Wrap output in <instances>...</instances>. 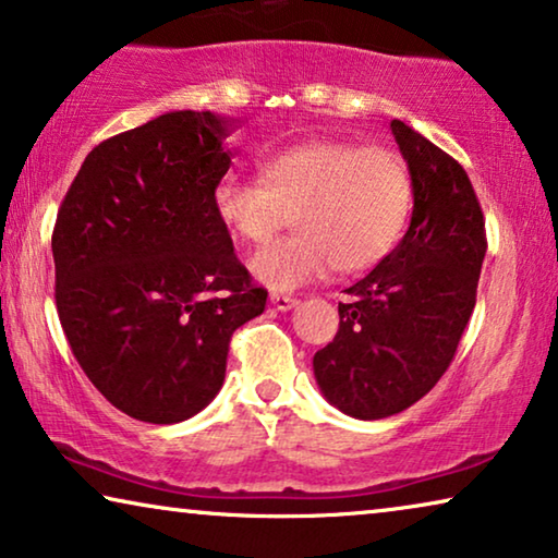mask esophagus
<instances>
[{
	"mask_svg": "<svg viewBox=\"0 0 558 558\" xmlns=\"http://www.w3.org/2000/svg\"><path fill=\"white\" fill-rule=\"evenodd\" d=\"M269 299H271V304L277 306L279 312L292 310V306H296V302H299V299H296V296H292V294H271Z\"/></svg>",
	"mask_w": 558,
	"mask_h": 558,
	"instance_id": "34e87169",
	"label": "esophagus"
}]
</instances>
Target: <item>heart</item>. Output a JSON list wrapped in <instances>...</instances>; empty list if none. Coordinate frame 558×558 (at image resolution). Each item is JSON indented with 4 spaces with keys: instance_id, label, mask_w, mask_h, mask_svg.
<instances>
[{
    "instance_id": "obj_1",
    "label": "heart",
    "mask_w": 558,
    "mask_h": 558,
    "mask_svg": "<svg viewBox=\"0 0 558 558\" xmlns=\"http://www.w3.org/2000/svg\"><path fill=\"white\" fill-rule=\"evenodd\" d=\"M262 181L223 179L214 208L233 236L266 246L294 223L299 233L254 256L262 284L287 292L337 269H373L398 244L413 206L408 163L390 148L306 141L259 163Z\"/></svg>"
}]
</instances>
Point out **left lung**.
I'll list each match as a JSON object with an SVG mask.
<instances>
[{"instance_id": "1", "label": "left lung", "mask_w": 558, "mask_h": 558, "mask_svg": "<svg viewBox=\"0 0 558 558\" xmlns=\"http://www.w3.org/2000/svg\"><path fill=\"white\" fill-rule=\"evenodd\" d=\"M413 181V219L398 246L344 289L339 329L314 354L329 405L360 420L402 413L435 387L456 357L475 306L486 221L456 158L392 120Z\"/></svg>"}]
</instances>
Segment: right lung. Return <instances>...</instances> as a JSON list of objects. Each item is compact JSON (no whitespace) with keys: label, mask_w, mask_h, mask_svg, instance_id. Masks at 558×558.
<instances>
[{"label":"right lung","mask_w":558,"mask_h":558,"mask_svg":"<svg viewBox=\"0 0 558 558\" xmlns=\"http://www.w3.org/2000/svg\"><path fill=\"white\" fill-rule=\"evenodd\" d=\"M241 120L175 110L87 153L52 231L70 350L125 415L171 425L221 390L231 335L266 306L214 208Z\"/></svg>","instance_id":"obj_1"}]
</instances>
